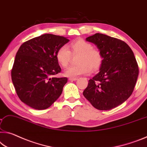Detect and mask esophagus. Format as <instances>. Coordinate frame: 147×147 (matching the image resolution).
<instances>
[{"instance_id": "esophagus-1", "label": "esophagus", "mask_w": 147, "mask_h": 147, "mask_svg": "<svg viewBox=\"0 0 147 147\" xmlns=\"http://www.w3.org/2000/svg\"><path fill=\"white\" fill-rule=\"evenodd\" d=\"M78 79V78H69V81H76Z\"/></svg>"}]
</instances>
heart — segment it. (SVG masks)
Here are the masks:
<instances>
[{
    "mask_svg": "<svg viewBox=\"0 0 147 147\" xmlns=\"http://www.w3.org/2000/svg\"><path fill=\"white\" fill-rule=\"evenodd\" d=\"M72 55L78 56V65L67 69L64 75L70 78H76L81 75L89 74L92 70L100 68L103 62L102 52L98 49L94 48L91 43L80 39L71 42L69 48L65 45L60 47L56 54L58 62L62 67H67L70 63Z\"/></svg>",
    "mask_w": 147,
    "mask_h": 147,
    "instance_id": "1",
    "label": "heart"
}]
</instances>
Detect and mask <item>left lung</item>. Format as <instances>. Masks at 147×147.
Instances as JSON below:
<instances>
[{
	"mask_svg": "<svg viewBox=\"0 0 147 147\" xmlns=\"http://www.w3.org/2000/svg\"><path fill=\"white\" fill-rule=\"evenodd\" d=\"M102 52L100 72L89 80L83 96L95 108L109 110L131 95L139 75V66L129 45L117 38L96 33L86 38Z\"/></svg>",
	"mask_w": 147,
	"mask_h": 147,
	"instance_id": "obj_1",
	"label": "left lung"
}]
</instances>
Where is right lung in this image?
<instances>
[{
  "mask_svg": "<svg viewBox=\"0 0 147 147\" xmlns=\"http://www.w3.org/2000/svg\"><path fill=\"white\" fill-rule=\"evenodd\" d=\"M69 39L44 34L24 42L18 51L11 77L19 98L36 110H45L59 98L67 78H55L61 68L58 49Z\"/></svg>",
  "mask_w": 147,
  "mask_h": 147,
  "instance_id": "right-lung-1",
  "label": "right lung"
}]
</instances>
